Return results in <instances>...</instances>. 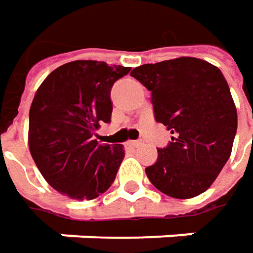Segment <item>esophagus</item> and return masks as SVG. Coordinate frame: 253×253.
<instances>
[{
	"instance_id": "34e87169",
	"label": "esophagus",
	"mask_w": 253,
	"mask_h": 253,
	"mask_svg": "<svg viewBox=\"0 0 253 253\" xmlns=\"http://www.w3.org/2000/svg\"><path fill=\"white\" fill-rule=\"evenodd\" d=\"M129 145H131V147H135V148H138V147H141V145H142V141H141V139L129 141Z\"/></svg>"
}]
</instances>
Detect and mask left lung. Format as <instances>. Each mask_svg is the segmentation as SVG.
I'll return each mask as SVG.
<instances>
[{
  "label": "left lung",
  "instance_id": "obj_1",
  "mask_svg": "<svg viewBox=\"0 0 253 253\" xmlns=\"http://www.w3.org/2000/svg\"><path fill=\"white\" fill-rule=\"evenodd\" d=\"M131 76L151 90L154 117L171 131L145 172L154 187L191 199L211 186L232 153L238 114L223 73L196 57L142 64Z\"/></svg>",
  "mask_w": 253,
  "mask_h": 253
}]
</instances>
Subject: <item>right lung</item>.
Returning a JSON list of instances; mask_svg holds the SVG:
<instances>
[{"label":"right lung","mask_w":253,"mask_h":253,"mask_svg":"<svg viewBox=\"0 0 253 253\" xmlns=\"http://www.w3.org/2000/svg\"><path fill=\"white\" fill-rule=\"evenodd\" d=\"M131 67L76 60L53 70L30 108L28 147L44 180L75 200H92L111 187L124 160L121 144L93 139L111 122L114 83Z\"/></svg>","instance_id":"1"}]
</instances>
